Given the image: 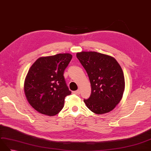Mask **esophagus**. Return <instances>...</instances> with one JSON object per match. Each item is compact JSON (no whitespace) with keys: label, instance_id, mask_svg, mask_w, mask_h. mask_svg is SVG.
<instances>
[{"label":"esophagus","instance_id":"esophagus-1","mask_svg":"<svg viewBox=\"0 0 151 151\" xmlns=\"http://www.w3.org/2000/svg\"><path fill=\"white\" fill-rule=\"evenodd\" d=\"M73 93L75 94H76V95H79L80 93V90H77V91H73Z\"/></svg>","mask_w":151,"mask_h":151}]
</instances>
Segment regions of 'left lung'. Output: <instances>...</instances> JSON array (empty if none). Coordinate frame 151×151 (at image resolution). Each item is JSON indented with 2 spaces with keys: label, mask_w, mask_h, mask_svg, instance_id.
I'll use <instances>...</instances> for the list:
<instances>
[{
  "label": "left lung",
  "mask_w": 151,
  "mask_h": 151,
  "mask_svg": "<svg viewBox=\"0 0 151 151\" xmlns=\"http://www.w3.org/2000/svg\"><path fill=\"white\" fill-rule=\"evenodd\" d=\"M76 57L91 86L89 98L83 101L94 113H109L120 102L124 91L125 78L120 64L111 56L94 51L77 52Z\"/></svg>",
  "instance_id": "left-lung-1"
}]
</instances>
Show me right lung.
<instances>
[{
    "instance_id": "obj_1",
    "label": "right lung",
    "mask_w": 151,
    "mask_h": 151,
    "mask_svg": "<svg viewBox=\"0 0 151 151\" xmlns=\"http://www.w3.org/2000/svg\"><path fill=\"white\" fill-rule=\"evenodd\" d=\"M72 57L64 53L40 57L28 71L24 92L28 102L40 113L54 116L64 107L65 97L71 94L64 73Z\"/></svg>"
}]
</instances>
